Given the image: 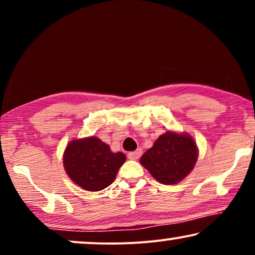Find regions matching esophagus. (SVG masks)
I'll return each mask as SVG.
<instances>
[{
    "label": "esophagus",
    "instance_id": "1",
    "mask_svg": "<svg viewBox=\"0 0 255 255\" xmlns=\"http://www.w3.org/2000/svg\"><path fill=\"white\" fill-rule=\"evenodd\" d=\"M141 154H142V149L141 148H137V149H135V151L128 153V156L130 159H138Z\"/></svg>",
    "mask_w": 255,
    "mask_h": 255
}]
</instances>
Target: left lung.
<instances>
[{"label": "left lung", "mask_w": 255, "mask_h": 255, "mask_svg": "<svg viewBox=\"0 0 255 255\" xmlns=\"http://www.w3.org/2000/svg\"><path fill=\"white\" fill-rule=\"evenodd\" d=\"M196 160L197 146L194 139L168 131L142 154L140 163L159 182L174 184L191 172Z\"/></svg>", "instance_id": "left-lung-1"}]
</instances>
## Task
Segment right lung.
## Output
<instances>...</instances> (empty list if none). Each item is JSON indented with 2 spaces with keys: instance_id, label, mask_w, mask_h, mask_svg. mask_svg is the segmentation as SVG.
I'll return each instance as SVG.
<instances>
[{
  "instance_id": "add662e5",
  "label": "right lung",
  "mask_w": 255,
  "mask_h": 255,
  "mask_svg": "<svg viewBox=\"0 0 255 255\" xmlns=\"http://www.w3.org/2000/svg\"><path fill=\"white\" fill-rule=\"evenodd\" d=\"M125 159L127 156L122 152H111L106 142L89 137L69 142L64 154V166L78 186L99 191L114 182Z\"/></svg>"
}]
</instances>
